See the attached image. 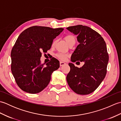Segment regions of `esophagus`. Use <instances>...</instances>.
<instances>
[{"label":"esophagus","mask_w":121,"mask_h":121,"mask_svg":"<svg viewBox=\"0 0 121 121\" xmlns=\"http://www.w3.org/2000/svg\"><path fill=\"white\" fill-rule=\"evenodd\" d=\"M65 62H62V61H60V65L61 66H62V65H65Z\"/></svg>","instance_id":"esophagus-1"}]
</instances>
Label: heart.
Instances as JSON below:
<instances>
[{"instance_id": "obj_1", "label": "heart", "mask_w": 121, "mask_h": 121, "mask_svg": "<svg viewBox=\"0 0 121 121\" xmlns=\"http://www.w3.org/2000/svg\"><path fill=\"white\" fill-rule=\"evenodd\" d=\"M65 39L68 45L70 44V43H71L72 42H73V41H75V37L72 35H68L65 36ZM55 43H56V41L55 40L53 41L52 43V46H53L55 45ZM56 56L59 59H60L61 60H65L68 56V55H66V54L63 53H58L56 54Z\"/></svg>"}]
</instances>
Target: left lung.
<instances>
[{"mask_svg": "<svg viewBox=\"0 0 121 121\" xmlns=\"http://www.w3.org/2000/svg\"><path fill=\"white\" fill-rule=\"evenodd\" d=\"M66 29L78 36L79 43L72 55L71 61L84 62L80 68L69 63L70 71L66 81L75 93L89 94L98 87L106 75L109 55L106 43L98 33L89 27L78 25Z\"/></svg>", "mask_w": 121, "mask_h": 121, "instance_id": "obj_1", "label": "left lung"}]
</instances>
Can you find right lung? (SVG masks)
Here are the masks:
<instances>
[{
	"label": "right lung",
	"mask_w": 121,
	"mask_h": 121,
	"mask_svg": "<svg viewBox=\"0 0 121 121\" xmlns=\"http://www.w3.org/2000/svg\"><path fill=\"white\" fill-rule=\"evenodd\" d=\"M63 30L34 26L19 36L11 50V68L17 85L22 91L37 94L49 83L51 74L60 67V63L54 58L44 66L40 63L42 52L50 49L53 40Z\"/></svg>",
	"instance_id": "right-lung-1"
}]
</instances>
